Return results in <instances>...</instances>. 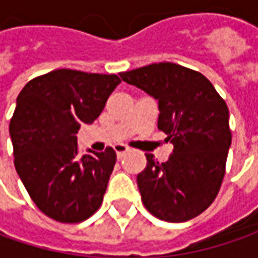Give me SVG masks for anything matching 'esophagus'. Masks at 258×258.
<instances>
[{
    "instance_id": "1",
    "label": "esophagus",
    "mask_w": 258,
    "mask_h": 258,
    "mask_svg": "<svg viewBox=\"0 0 258 258\" xmlns=\"http://www.w3.org/2000/svg\"><path fill=\"white\" fill-rule=\"evenodd\" d=\"M127 146H124V145H114V151H116V155H117V158H120L124 152H127Z\"/></svg>"
}]
</instances>
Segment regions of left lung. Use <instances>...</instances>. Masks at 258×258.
<instances>
[{"instance_id":"1","label":"left lung","mask_w":258,"mask_h":258,"mask_svg":"<svg viewBox=\"0 0 258 258\" xmlns=\"http://www.w3.org/2000/svg\"><path fill=\"white\" fill-rule=\"evenodd\" d=\"M120 77L158 100V127L173 145L162 164L146 154V168L136 178L145 208L168 223L192 220L213 204L225 175L231 145L225 100L205 76L175 63Z\"/></svg>"}]
</instances>
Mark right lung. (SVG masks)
<instances>
[{
	"instance_id": "obj_1",
	"label": "right lung",
	"mask_w": 258,
	"mask_h": 258,
	"mask_svg": "<svg viewBox=\"0 0 258 258\" xmlns=\"http://www.w3.org/2000/svg\"><path fill=\"white\" fill-rule=\"evenodd\" d=\"M119 83L116 75L58 69L30 80L17 97L10 122L15 169L54 221L82 223L102 205L116 152L80 155L76 134L99 117Z\"/></svg>"
}]
</instances>
